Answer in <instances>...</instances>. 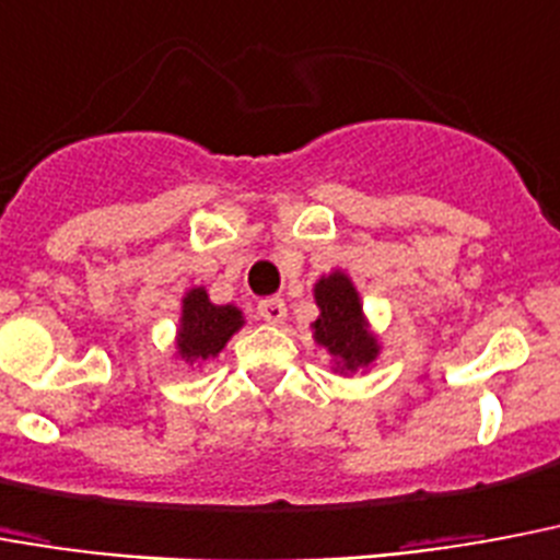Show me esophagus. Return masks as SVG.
<instances>
[{
    "mask_svg": "<svg viewBox=\"0 0 560 560\" xmlns=\"http://www.w3.org/2000/svg\"><path fill=\"white\" fill-rule=\"evenodd\" d=\"M257 315L268 324H283L285 320V303L283 298H266L257 303Z\"/></svg>",
    "mask_w": 560,
    "mask_h": 560,
    "instance_id": "esophagus-1",
    "label": "esophagus"
}]
</instances>
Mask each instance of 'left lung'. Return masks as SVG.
<instances>
[{
  "label": "left lung",
  "instance_id": "obj_1",
  "mask_svg": "<svg viewBox=\"0 0 560 560\" xmlns=\"http://www.w3.org/2000/svg\"><path fill=\"white\" fill-rule=\"evenodd\" d=\"M315 301L320 317L315 320V338L338 358L343 370L366 366L378 355L375 338L366 332L361 303L352 289L350 277L335 271L315 285Z\"/></svg>",
  "mask_w": 560,
  "mask_h": 560
}]
</instances>
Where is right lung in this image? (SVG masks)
<instances>
[{"label":"right lung","instance_id":"1","mask_svg":"<svg viewBox=\"0 0 560 560\" xmlns=\"http://www.w3.org/2000/svg\"><path fill=\"white\" fill-rule=\"evenodd\" d=\"M240 326H243L240 308L213 306L205 289H190L182 303L178 352L187 361H205V358L217 355Z\"/></svg>","mask_w":560,"mask_h":560}]
</instances>
